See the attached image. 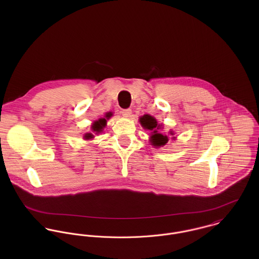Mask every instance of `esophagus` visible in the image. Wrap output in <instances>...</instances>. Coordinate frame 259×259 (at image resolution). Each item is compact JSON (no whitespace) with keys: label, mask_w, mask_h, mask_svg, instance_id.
I'll list each match as a JSON object with an SVG mask.
<instances>
[{"label":"esophagus","mask_w":259,"mask_h":259,"mask_svg":"<svg viewBox=\"0 0 259 259\" xmlns=\"http://www.w3.org/2000/svg\"><path fill=\"white\" fill-rule=\"evenodd\" d=\"M121 114H122V116H124V117H130V116L132 115V110H131V109L122 110V111H121Z\"/></svg>","instance_id":"1"}]
</instances>
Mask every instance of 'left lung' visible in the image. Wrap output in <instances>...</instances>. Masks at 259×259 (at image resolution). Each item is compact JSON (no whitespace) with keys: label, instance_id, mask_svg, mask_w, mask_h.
Listing matches in <instances>:
<instances>
[{"label":"left lung","instance_id":"8db88e82","mask_svg":"<svg viewBox=\"0 0 259 259\" xmlns=\"http://www.w3.org/2000/svg\"><path fill=\"white\" fill-rule=\"evenodd\" d=\"M140 121H141V124L145 128L149 130V131H153L152 136L150 137L151 145H153L154 147H161V146H164L168 142V139L166 136H162L161 134L157 133L156 130L159 127V125H157L156 119L153 116H151L149 114H145L144 116H142L140 118Z\"/></svg>","mask_w":259,"mask_h":259}]
</instances>
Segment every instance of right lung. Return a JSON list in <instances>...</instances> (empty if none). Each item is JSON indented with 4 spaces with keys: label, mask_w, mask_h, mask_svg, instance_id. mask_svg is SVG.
I'll return each mask as SVG.
<instances>
[{
    "label": "right lung",
    "mask_w": 259,
    "mask_h": 259,
    "mask_svg": "<svg viewBox=\"0 0 259 259\" xmlns=\"http://www.w3.org/2000/svg\"><path fill=\"white\" fill-rule=\"evenodd\" d=\"M111 112H108L107 114H106V118L104 117V118H100L99 120H97V121H95L94 122V124L92 125V128H93V131L96 133V134H98V133H101L102 131H103V128L106 126V124H107V119H109L110 117L111 116ZM94 138V135H92V134H85V136H84V139L85 140H90V139H93Z\"/></svg>",
    "instance_id": "obj_1"
}]
</instances>
